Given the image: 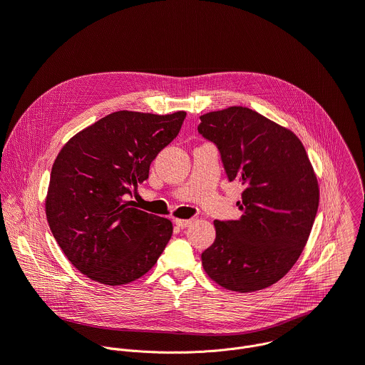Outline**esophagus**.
<instances>
[{"label":"esophagus","mask_w":365,"mask_h":365,"mask_svg":"<svg viewBox=\"0 0 365 365\" xmlns=\"http://www.w3.org/2000/svg\"><path fill=\"white\" fill-rule=\"evenodd\" d=\"M175 224L179 227V228H186L192 224V220H175Z\"/></svg>","instance_id":"1"}]
</instances>
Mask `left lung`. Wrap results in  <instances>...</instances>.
<instances>
[{
  "mask_svg": "<svg viewBox=\"0 0 365 365\" xmlns=\"http://www.w3.org/2000/svg\"><path fill=\"white\" fill-rule=\"evenodd\" d=\"M197 131L217 144L228 180L245 189L235 221H214L202 252L206 274L240 293L266 289L297 262L319 206L318 179L297 135L245 107L200 115Z\"/></svg>",
  "mask_w": 365,
  "mask_h": 365,
  "instance_id": "1",
  "label": "left lung"
}]
</instances>
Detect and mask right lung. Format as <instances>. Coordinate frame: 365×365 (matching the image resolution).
<instances>
[{
  "instance_id": "right-lung-1",
  "label": "right lung",
  "mask_w": 365,
  "mask_h": 365,
  "mask_svg": "<svg viewBox=\"0 0 365 365\" xmlns=\"http://www.w3.org/2000/svg\"><path fill=\"white\" fill-rule=\"evenodd\" d=\"M185 111H117L75 134L51 168L46 217L69 262L91 280L121 286L158 263L173 225L124 200L180 131Z\"/></svg>"
}]
</instances>
